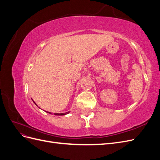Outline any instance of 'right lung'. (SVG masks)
I'll list each match as a JSON object with an SVG mask.
<instances>
[{
	"label": "right lung",
	"instance_id": "right-lung-1",
	"mask_svg": "<svg viewBox=\"0 0 160 160\" xmlns=\"http://www.w3.org/2000/svg\"><path fill=\"white\" fill-rule=\"evenodd\" d=\"M36 104V103H35ZM48 113V112H47ZM49 113H51H51H50V112H49ZM69 112L68 111V112H66V113H54L55 115H66V114H68Z\"/></svg>",
	"mask_w": 160,
	"mask_h": 160
}]
</instances>
